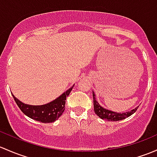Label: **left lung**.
<instances>
[{
  "label": "left lung",
  "instance_id": "8db88e82",
  "mask_svg": "<svg viewBox=\"0 0 157 157\" xmlns=\"http://www.w3.org/2000/svg\"><path fill=\"white\" fill-rule=\"evenodd\" d=\"M92 95H93L94 110H95V114L98 115L102 120H108V121H119V120H123V119L131 116L138 109V108H136L132 110L130 112H126V113H117V112L110 111V110L102 108L98 104V102L95 100V95L93 91H92Z\"/></svg>",
  "mask_w": 157,
  "mask_h": 157
}]
</instances>
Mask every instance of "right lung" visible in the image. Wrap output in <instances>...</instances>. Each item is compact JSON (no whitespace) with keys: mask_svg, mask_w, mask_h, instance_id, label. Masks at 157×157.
<instances>
[{"mask_svg":"<svg viewBox=\"0 0 157 157\" xmlns=\"http://www.w3.org/2000/svg\"><path fill=\"white\" fill-rule=\"evenodd\" d=\"M72 89H73V86L64 92L62 95H60L53 101L47 105H40V106L25 105L18 100L14 95H12L16 105L26 116L41 123H50L55 122L62 114L65 110L66 97L68 96Z\"/></svg>","mask_w":157,"mask_h":157,"instance_id":"add662e5","label":"right lung"}]
</instances>
